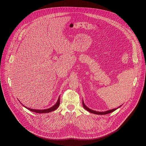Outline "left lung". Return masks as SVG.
<instances>
[{
	"label": "left lung",
	"instance_id": "1",
	"mask_svg": "<svg viewBox=\"0 0 146 146\" xmlns=\"http://www.w3.org/2000/svg\"><path fill=\"white\" fill-rule=\"evenodd\" d=\"M82 104H83V108L88 111L92 113H93V114H100V115H103V114H109L110 113H111L113 111H114V110H115L116 109H117L118 108H119L120 107H121L122 106V105L121 106H120L119 107L117 108H115V109H111V110H108L107 111H96V110H93L90 108H89L88 107H87V106H86V105L84 104V102H83V100H82Z\"/></svg>",
	"mask_w": 146,
	"mask_h": 146
}]
</instances>
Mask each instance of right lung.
<instances>
[{
	"mask_svg": "<svg viewBox=\"0 0 146 146\" xmlns=\"http://www.w3.org/2000/svg\"><path fill=\"white\" fill-rule=\"evenodd\" d=\"M22 104V103H21ZM22 105L26 108H27V109H29V110H31L32 111H33V112H35V113H49V112H51L52 111H54V110H56V109L58 108V107L59 106V105H60V97H59V98H58L57 100V102L53 105L52 106V107H50V108H48V109H41V110H40V109H31V108H29L25 106H24L22 104Z\"/></svg>",
	"mask_w": 146,
	"mask_h": 146,
	"instance_id": "1",
	"label": "right lung"
}]
</instances>
